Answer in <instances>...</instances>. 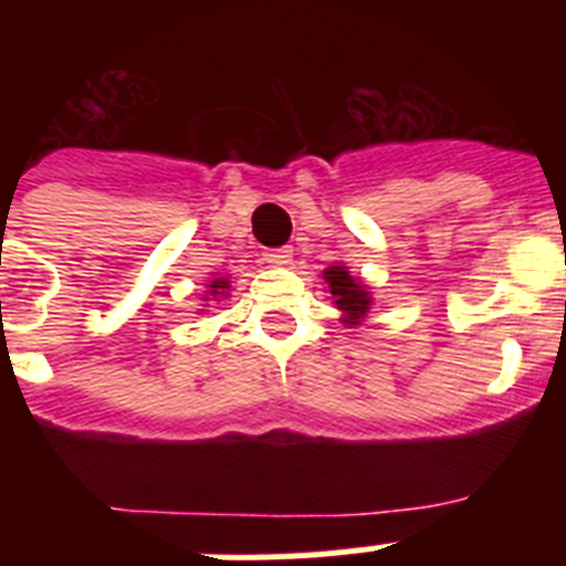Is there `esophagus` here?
Wrapping results in <instances>:
<instances>
[{"label": "esophagus", "instance_id": "34e87169", "mask_svg": "<svg viewBox=\"0 0 566 566\" xmlns=\"http://www.w3.org/2000/svg\"><path fill=\"white\" fill-rule=\"evenodd\" d=\"M269 266H289L292 263V252L289 249H272V252L263 254Z\"/></svg>", "mask_w": 566, "mask_h": 566}]
</instances>
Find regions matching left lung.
Here are the masks:
<instances>
[{"mask_svg": "<svg viewBox=\"0 0 566 566\" xmlns=\"http://www.w3.org/2000/svg\"><path fill=\"white\" fill-rule=\"evenodd\" d=\"M326 283L328 289H332L337 308L339 312H345V317H348V326L359 323V317H365V312H368V306H371L368 292L359 286L357 280L348 274V269L345 266L326 269Z\"/></svg>", "mask_w": 566, "mask_h": 566, "instance_id": "8db88e82", "label": "left lung"}]
</instances>
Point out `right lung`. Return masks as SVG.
<instances>
[{
    "label": "right lung",
    "instance_id": "right-lung-1",
    "mask_svg": "<svg viewBox=\"0 0 566 566\" xmlns=\"http://www.w3.org/2000/svg\"><path fill=\"white\" fill-rule=\"evenodd\" d=\"M227 286H229V280L218 277V280H212V286H209V292H212V294H221V289H227Z\"/></svg>",
    "mask_w": 566,
    "mask_h": 566
}]
</instances>
